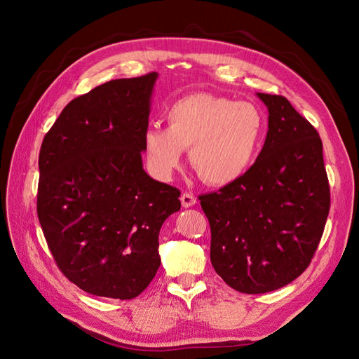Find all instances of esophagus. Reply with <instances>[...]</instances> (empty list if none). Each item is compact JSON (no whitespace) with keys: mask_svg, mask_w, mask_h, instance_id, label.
I'll return each mask as SVG.
<instances>
[{"mask_svg":"<svg viewBox=\"0 0 359 359\" xmlns=\"http://www.w3.org/2000/svg\"><path fill=\"white\" fill-rule=\"evenodd\" d=\"M181 203H182L184 208H190V206H193L194 203H196V198H194L191 193L186 191V193L181 194Z\"/></svg>","mask_w":359,"mask_h":359,"instance_id":"34e87169","label":"esophagus"}]
</instances>
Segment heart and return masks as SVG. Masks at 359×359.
Masks as SVG:
<instances>
[{"label": "heart", "instance_id": "obj_1", "mask_svg": "<svg viewBox=\"0 0 359 359\" xmlns=\"http://www.w3.org/2000/svg\"><path fill=\"white\" fill-rule=\"evenodd\" d=\"M168 127L151 126L144 151L151 173L166 181L190 148V165L203 182L223 187L243 178L262 144L265 116L250 102L198 93L172 103Z\"/></svg>", "mask_w": 359, "mask_h": 359}]
</instances>
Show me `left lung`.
Returning a JSON list of instances; mask_svg holds the SVG:
<instances>
[{"label": "left lung", "mask_w": 359, "mask_h": 359, "mask_svg": "<svg viewBox=\"0 0 359 359\" xmlns=\"http://www.w3.org/2000/svg\"><path fill=\"white\" fill-rule=\"evenodd\" d=\"M268 133L238 181L199 196L211 226V264L243 293L283 287L310 265L330 212L322 140L283 95L257 93Z\"/></svg>", "instance_id": "8db88e82"}]
</instances>
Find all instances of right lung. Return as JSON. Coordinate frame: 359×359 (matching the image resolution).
I'll use <instances>...</instances> for the list:
<instances>
[{
  "label": "right lung",
  "instance_id": "obj_1",
  "mask_svg": "<svg viewBox=\"0 0 359 359\" xmlns=\"http://www.w3.org/2000/svg\"><path fill=\"white\" fill-rule=\"evenodd\" d=\"M157 73L115 79L76 97L39 156L37 214L61 273L95 297L132 299L160 266L161 224L181 191L144 170Z\"/></svg>",
  "mask_w": 359,
  "mask_h": 359
}]
</instances>
